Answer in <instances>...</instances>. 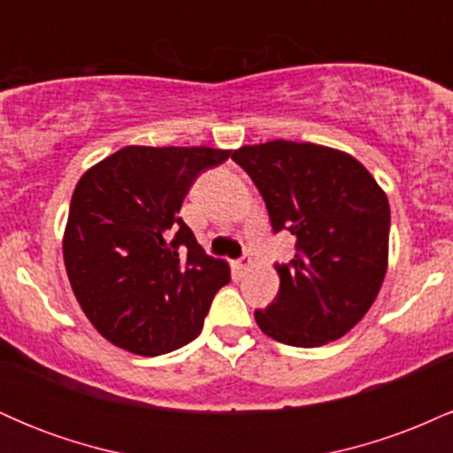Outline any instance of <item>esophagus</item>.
<instances>
[{
  "label": "esophagus",
  "instance_id": "esophagus-1",
  "mask_svg": "<svg viewBox=\"0 0 453 453\" xmlns=\"http://www.w3.org/2000/svg\"><path fill=\"white\" fill-rule=\"evenodd\" d=\"M234 268H236V270H238V273H241V274H247V273H249V270H251V268H253V259H251V257H249V256H242L241 259H238V262H236V264H234Z\"/></svg>",
  "mask_w": 453,
  "mask_h": 453
}]
</instances>
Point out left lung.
<instances>
[{"mask_svg": "<svg viewBox=\"0 0 453 453\" xmlns=\"http://www.w3.org/2000/svg\"><path fill=\"white\" fill-rule=\"evenodd\" d=\"M232 159L262 194L274 232L296 236L277 300L256 311L259 330L292 347L341 339L375 303L388 273L389 202L345 150L313 142L244 144Z\"/></svg>", "mask_w": 453, "mask_h": 453, "instance_id": "8db88e82", "label": "left lung"}]
</instances>
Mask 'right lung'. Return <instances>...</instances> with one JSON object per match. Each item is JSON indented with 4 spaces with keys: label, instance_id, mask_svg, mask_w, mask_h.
I'll use <instances>...</instances> for the list:
<instances>
[{
    "label": "right lung",
    "instance_id": "right-lung-1",
    "mask_svg": "<svg viewBox=\"0 0 453 453\" xmlns=\"http://www.w3.org/2000/svg\"><path fill=\"white\" fill-rule=\"evenodd\" d=\"M230 153L132 144L76 183L64 230L67 279L114 347L155 357L200 334L230 266L206 256L179 211L196 176Z\"/></svg>",
    "mask_w": 453,
    "mask_h": 453
}]
</instances>
